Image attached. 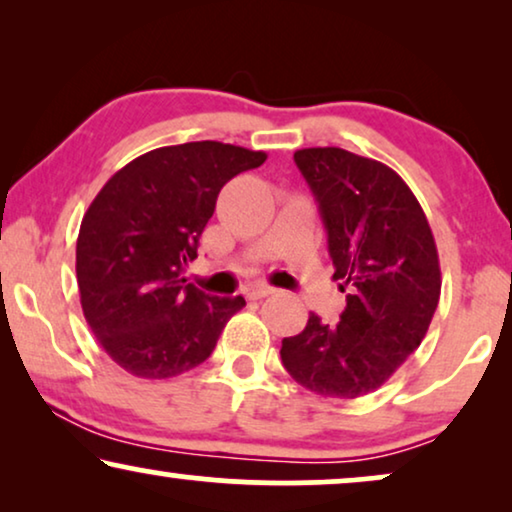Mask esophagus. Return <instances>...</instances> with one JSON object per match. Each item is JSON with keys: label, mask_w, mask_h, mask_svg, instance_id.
<instances>
[{"label": "esophagus", "mask_w": 512, "mask_h": 512, "mask_svg": "<svg viewBox=\"0 0 512 512\" xmlns=\"http://www.w3.org/2000/svg\"><path fill=\"white\" fill-rule=\"evenodd\" d=\"M272 293H277L275 286H268V284H258V286H251L247 291V298L249 300H261V298H268Z\"/></svg>", "instance_id": "34e87169"}]
</instances>
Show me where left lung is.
I'll return each mask as SVG.
<instances>
[{
  "label": "left lung",
  "mask_w": 512,
  "mask_h": 512,
  "mask_svg": "<svg viewBox=\"0 0 512 512\" xmlns=\"http://www.w3.org/2000/svg\"><path fill=\"white\" fill-rule=\"evenodd\" d=\"M293 160L319 202L347 307L331 326L310 314L279 354L293 380L314 394L366 396L429 331L443 284L436 240L415 193L380 160L338 146L300 149Z\"/></svg>",
  "instance_id": "left-lung-1"
}]
</instances>
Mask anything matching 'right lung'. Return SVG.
<instances>
[{"label": "right lung", "mask_w": 512, "mask_h": 512, "mask_svg": "<svg viewBox=\"0 0 512 512\" xmlns=\"http://www.w3.org/2000/svg\"><path fill=\"white\" fill-rule=\"evenodd\" d=\"M263 151L223 142L160 146L121 167L83 214L76 282L83 317L111 361L167 380L214 352L244 298L186 284L219 191L265 163Z\"/></svg>", "instance_id": "1"}]
</instances>
